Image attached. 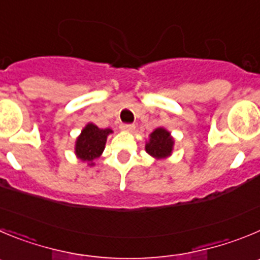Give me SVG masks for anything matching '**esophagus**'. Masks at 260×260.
<instances>
[{"instance_id":"esophagus-1","label":"esophagus","mask_w":260,"mask_h":260,"mask_svg":"<svg viewBox=\"0 0 260 260\" xmlns=\"http://www.w3.org/2000/svg\"><path fill=\"white\" fill-rule=\"evenodd\" d=\"M135 128L134 125H132V123H122L121 125V130H123V132H133Z\"/></svg>"}]
</instances>
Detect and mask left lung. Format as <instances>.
<instances>
[{"mask_svg":"<svg viewBox=\"0 0 260 260\" xmlns=\"http://www.w3.org/2000/svg\"><path fill=\"white\" fill-rule=\"evenodd\" d=\"M174 139L170 133L164 127H157L149 135V142L146 144L147 153L156 159H164L173 152Z\"/></svg>","mask_w":260,"mask_h":260,"instance_id":"8db88e82","label":"left lung"}]
</instances>
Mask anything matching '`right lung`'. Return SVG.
Listing matches in <instances>:
<instances>
[{
	"label": "right lung",
	"mask_w": 260,
	"mask_h": 260,
	"mask_svg": "<svg viewBox=\"0 0 260 260\" xmlns=\"http://www.w3.org/2000/svg\"><path fill=\"white\" fill-rule=\"evenodd\" d=\"M109 134H112L111 128H99L94 123H87L76 140V156L94 165L92 161L103 153Z\"/></svg>",
	"instance_id": "add662e5"
}]
</instances>
